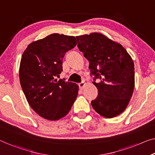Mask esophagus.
Wrapping results in <instances>:
<instances>
[{
  "label": "esophagus",
  "instance_id": "esophagus-1",
  "mask_svg": "<svg viewBox=\"0 0 155 155\" xmlns=\"http://www.w3.org/2000/svg\"><path fill=\"white\" fill-rule=\"evenodd\" d=\"M85 84L84 82L80 83V84H78V86H79V88H80L81 90H83V89H84V86H85Z\"/></svg>",
  "mask_w": 155,
  "mask_h": 155
}]
</instances>
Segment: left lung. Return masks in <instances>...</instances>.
I'll use <instances>...</instances> for the list:
<instances>
[{"label":"left lung","instance_id":"8db88e82","mask_svg":"<svg viewBox=\"0 0 155 155\" xmlns=\"http://www.w3.org/2000/svg\"><path fill=\"white\" fill-rule=\"evenodd\" d=\"M77 47L90 62L98 96L91 101L94 110L108 118L121 114L129 104L135 85L134 64L120 44L100 33L77 36Z\"/></svg>","mask_w":155,"mask_h":155}]
</instances>
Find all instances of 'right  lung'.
<instances>
[{
    "label": "right lung",
    "instance_id": "add662e5",
    "mask_svg": "<svg viewBox=\"0 0 155 155\" xmlns=\"http://www.w3.org/2000/svg\"><path fill=\"white\" fill-rule=\"evenodd\" d=\"M77 45L76 38L51 34L28 45L19 66V80L31 107L43 118L58 120L70 111L78 85L58 81L64 54Z\"/></svg>",
    "mask_w": 155,
    "mask_h": 155
}]
</instances>
